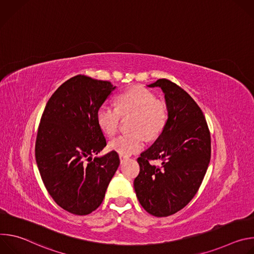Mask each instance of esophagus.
<instances>
[{"instance_id":"34e87169","label":"esophagus","mask_w":254,"mask_h":254,"mask_svg":"<svg viewBox=\"0 0 254 254\" xmlns=\"http://www.w3.org/2000/svg\"><path fill=\"white\" fill-rule=\"evenodd\" d=\"M120 160H121V163L123 164V163L127 160V158H126V157H123V156H120Z\"/></svg>"}]
</instances>
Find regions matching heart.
Listing matches in <instances>:
<instances>
[{"instance_id":"heart-1","label":"heart","mask_w":254,"mask_h":254,"mask_svg":"<svg viewBox=\"0 0 254 254\" xmlns=\"http://www.w3.org/2000/svg\"><path fill=\"white\" fill-rule=\"evenodd\" d=\"M130 115L132 117L129 127L134 130L110 141V149L123 157L139 152L146 141L142 131L149 136H156L163 130L168 119L166 105L157 100L154 92L137 85L121 92L116 98V106L101 105L96 114V121L104 133L114 135L119 129L122 116Z\"/></svg>"}]
</instances>
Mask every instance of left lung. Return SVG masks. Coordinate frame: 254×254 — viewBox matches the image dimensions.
<instances>
[{"label":"left lung","mask_w":254,"mask_h":254,"mask_svg":"<svg viewBox=\"0 0 254 254\" xmlns=\"http://www.w3.org/2000/svg\"><path fill=\"white\" fill-rule=\"evenodd\" d=\"M168 120L152 146L137 159L139 174L133 187L142 208L156 217L183 209L199 190L211 158L210 131L201 108L176 83L159 79ZM161 159L157 167L150 160Z\"/></svg>","instance_id":"8db88e82"}]
</instances>
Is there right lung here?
I'll use <instances>...</instances> for the list:
<instances>
[{"label": "right lung", "mask_w": 254, "mask_h": 254, "mask_svg": "<svg viewBox=\"0 0 254 254\" xmlns=\"http://www.w3.org/2000/svg\"><path fill=\"white\" fill-rule=\"evenodd\" d=\"M115 89L110 81L76 75L57 88L43 112L36 163L50 196L72 214L87 215L99 207L120 166L114 151L92 161L106 146L96 114Z\"/></svg>", "instance_id": "1"}]
</instances>
